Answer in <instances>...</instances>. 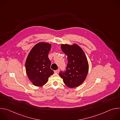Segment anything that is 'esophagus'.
<instances>
[{
  "label": "esophagus",
  "mask_w": 120,
  "mask_h": 120,
  "mask_svg": "<svg viewBox=\"0 0 120 120\" xmlns=\"http://www.w3.org/2000/svg\"><path fill=\"white\" fill-rule=\"evenodd\" d=\"M59 71H60V69H57V70H55V71H54V72H55V73L58 74V73L59 72Z\"/></svg>",
  "instance_id": "1"
}]
</instances>
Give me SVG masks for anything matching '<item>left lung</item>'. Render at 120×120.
I'll return each instance as SVG.
<instances>
[{
    "mask_svg": "<svg viewBox=\"0 0 120 120\" xmlns=\"http://www.w3.org/2000/svg\"><path fill=\"white\" fill-rule=\"evenodd\" d=\"M63 52L67 56L68 64L64 72L59 75L64 83L70 88H75L81 85L86 77L89 65L85 54L77 45H72L62 44Z\"/></svg>",
    "mask_w": 120,
    "mask_h": 120,
    "instance_id": "8db88e82",
    "label": "left lung"
}]
</instances>
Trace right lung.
<instances>
[{"label": "right lung", "mask_w": 120, "mask_h": 120, "mask_svg": "<svg viewBox=\"0 0 120 120\" xmlns=\"http://www.w3.org/2000/svg\"><path fill=\"white\" fill-rule=\"evenodd\" d=\"M51 47L48 43H39L33 47L27 56L25 64L26 72L35 86H43L54 74L50 68L51 61L48 56Z\"/></svg>", "instance_id": "obj_1"}]
</instances>
